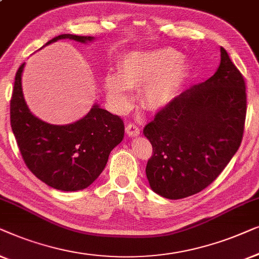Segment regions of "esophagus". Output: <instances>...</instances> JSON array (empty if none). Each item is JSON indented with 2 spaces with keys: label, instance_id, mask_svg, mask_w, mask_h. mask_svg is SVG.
<instances>
[{
  "label": "esophagus",
  "instance_id": "1",
  "mask_svg": "<svg viewBox=\"0 0 259 259\" xmlns=\"http://www.w3.org/2000/svg\"><path fill=\"white\" fill-rule=\"evenodd\" d=\"M140 131H141L140 128H138L136 124H134V123H130V124L126 125V128H125V133L130 137L138 136V135H140Z\"/></svg>",
  "mask_w": 259,
  "mask_h": 259
}]
</instances>
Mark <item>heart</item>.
<instances>
[{
    "mask_svg": "<svg viewBox=\"0 0 259 259\" xmlns=\"http://www.w3.org/2000/svg\"><path fill=\"white\" fill-rule=\"evenodd\" d=\"M194 71V63L172 48L134 50L108 72L103 87L111 107L123 111L130 105L131 89L142 85V102L151 110H163L176 101Z\"/></svg>",
    "mask_w": 259,
    "mask_h": 259,
    "instance_id": "heart-1",
    "label": "heart"
}]
</instances>
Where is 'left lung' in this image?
<instances>
[{
	"mask_svg": "<svg viewBox=\"0 0 259 259\" xmlns=\"http://www.w3.org/2000/svg\"><path fill=\"white\" fill-rule=\"evenodd\" d=\"M245 115V82L221 47L216 72L145 125L154 149L145 167L151 190L181 199L212 183L238 150Z\"/></svg>",
	"mask_w": 259,
	"mask_h": 259,
	"instance_id": "1",
	"label": "left lung"
}]
</instances>
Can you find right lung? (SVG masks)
Returning <instances> with one entry per match:
<instances>
[{"instance_id":"obj_1","label":"right lung","mask_w":259,"mask_h":259,"mask_svg":"<svg viewBox=\"0 0 259 259\" xmlns=\"http://www.w3.org/2000/svg\"><path fill=\"white\" fill-rule=\"evenodd\" d=\"M74 39L88 45L93 36L58 35V39ZM41 48V49H42ZM19 68L10 102V123L22 157L38 180L61 191H78L92 185L107 165L109 155L124 137V123L95 103L88 114L70 124H50L29 110L22 89Z\"/></svg>"}]
</instances>
